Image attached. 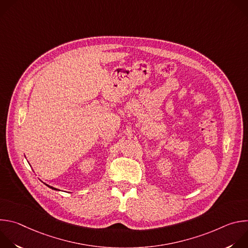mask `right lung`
Masks as SVG:
<instances>
[{
    "instance_id": "1",
    "label": "right lung",
    "mask_w": 248,
    "mask_h": 248,
    "mask_svg": "<svg viewBox=\"0 0 248 248\" xmlns=\"http://www.w3.org/2000/svg\"><path fill=\"white\" fill-rule=\"evenodd\" d=\"M48 187H50V188H52V189H54V190H59V189H57V188H55V187H53V186H48V185H46Z\"/></svg>"
}]
</instances>
